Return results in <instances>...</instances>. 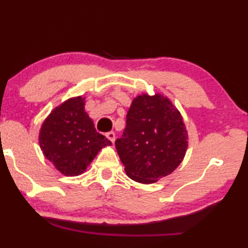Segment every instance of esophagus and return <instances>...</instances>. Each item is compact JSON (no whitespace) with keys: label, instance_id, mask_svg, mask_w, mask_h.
<instances>
[{"label":"esophagus","instance_id":"1","mask_svg":"<svg viewBox=\"0 0 248 248\" xmlns=\"http://www.w3.org/2000/svg\"><path fill=\"white\" fill-rule=\"evenodd\" d=\"M106 136H107L108 139H109L110 141L114 142V140H116V134H114L113 131H109V132H107Z\"/></svg>","mask_w":248,"mask_h":248}]
</instances>
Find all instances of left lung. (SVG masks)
<instances>
[{"mask_svg": "<svg viewBox=\"0 0 248 248\" xmlns=\"http://www.w3.org/2000/svg\"><path fill=\"white\" fill-rule=\"evenodd\" d=\"M116 148L127 175L153 183L180 165L187 148V132L176 108L160 94L134 99Z\"/></svg>", "mask_w": 248, "mask_h": 248, "instance_id": "8db88e82", "label": "left lung"}]
</instances>
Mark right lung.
Wrapping results in <instances>:
<instances>
[{
    "instance_id": "add662e5",
    "label": "right lung",
    "mask_w": 248,
    "mask_h": 248,
    "mask_svg": "<svg viewBox=\"0 0 248 248\" xmlns=\"http://www.w3.org/2000/svg\"><path fill=\"white\" fill-rule=\"evenodd\" d=\"M39 144L59 172L75 176L84 172L100 149L111 141L94 128L84 111V97L69 99L41 125Z\"/></svg>"
}]
</instances>
